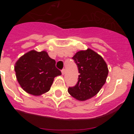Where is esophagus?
Segmentation results:
<instances>
[{
  "label": "esophagus",
  "instance_id": "obj_1",
  "mask_svg": "<svg viewBox=\"0 0 134 134\" xmlns=\"http://www.w3.org/2000/svg\"><path fill=\"white\" fill-rule=\"evenodd\" d=\"M65 72H66V70H65V69H62V74H65Z\"/></svg>",
  "mask_w": 134,
  "mask_h": 134
}]
</instances>
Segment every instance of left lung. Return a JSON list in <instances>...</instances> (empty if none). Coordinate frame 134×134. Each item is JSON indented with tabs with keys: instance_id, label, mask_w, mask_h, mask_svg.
Here are the masks:
<instances>
[{
	"instance_id": "8db88e82",
	"label": "left lung",
	"mask_w": 134,
	"mask_h": 134,
	"mask_svg": "<svg viewBox=\"0 0 134 134\" xmlns=\"http://www.w3.org/2000/svg\"><path fill=\"white\" fill-rule=\"evenodd\" d=\"M72 59L77 65L79 80L68 93L79 100H86L97 94L106 82L108 75L107 64L102 57L92 49L79 51Z\"/></svg>"
}]
</instances>
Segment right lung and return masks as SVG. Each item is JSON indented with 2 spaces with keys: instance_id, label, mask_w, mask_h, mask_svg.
Segmentation results:
<instances>
[{
  "instance_id": "right-lung-1",
  "label": "right lung",
  "mask_w": 134,
  "mask_h": 134,
  "mask_svg": "<svg viewBox=\"0 0 134 134\" xmlns=\"http://www.w3.org/2000/svg\"><path fill=\"white\" fill-rule=\"evenodd\" d=\"M15 71L21 88L35 96L49 91L54 78L62 74L55 67V60L45 51L26 53L16 62Z\"/></svg>"
}]
</instances>
